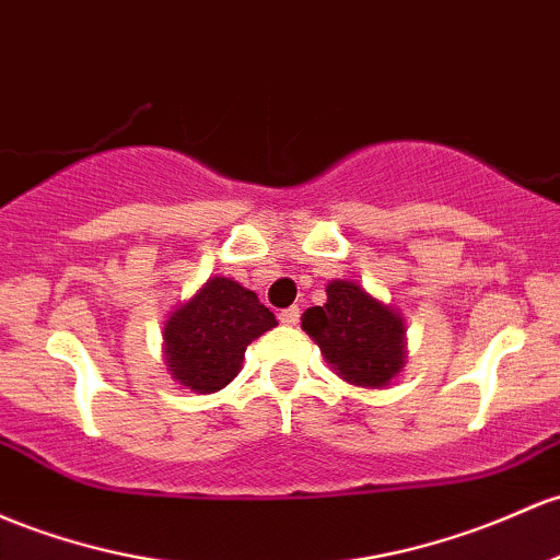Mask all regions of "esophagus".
Returning a JSON list of instances; mask_svg holds the SVG:
<instances>
[{
    "mask_svg": "<svg viewBox=\"0 0 560 560\" xmlns=\"http://www.w3.org/2000/svg\"><path fill=\"white\" fill-rule=\"evenodd\" d=\"M279 322L287 324V327H294V324L300 322V308L298 305H290V308H284L279 313Z\"/></svg>",
    "mask_w": 560,
    "mask_h": 560,
    "instance_id": "esophagus-1",
    "label": "esophagus"
}]
</instances>
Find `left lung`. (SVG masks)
I'll return each instance as SVG.
<instances>
[{
  "instance_id": "1",
  "label": "left lung",
  "mask_w": 560,
  "mask_h": 560,
  "mask_svg": "<svg viewBox=\"0 0 560 560\" xmlns=\"http://www.w3.org/2000/svg\"><path fill=\"white\" fill-rule=\"evenodd\" d=\"M303 329L346 383L380 388L404 364V324L353 281H331L327 303L303 313Z\"/></svg>"
}]
</instances>
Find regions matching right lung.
Segmentation results:
<instances>
[{"label":"right lung","mask_w":560,"mask_h":560,"mask_svg":"<svg viewBox=\"0 0 560 560\" xmlns=\"http://www.w3.org/2000/svg\"><path fill=\"white\" fill-rule=\"evenodd\" d=\"M276 327V316L236 281L214 276L164 327L167 364L180 385L214 393L242 370L244 350Z\"/></svg>","instance_id":"obj_1"}]
</instances>
